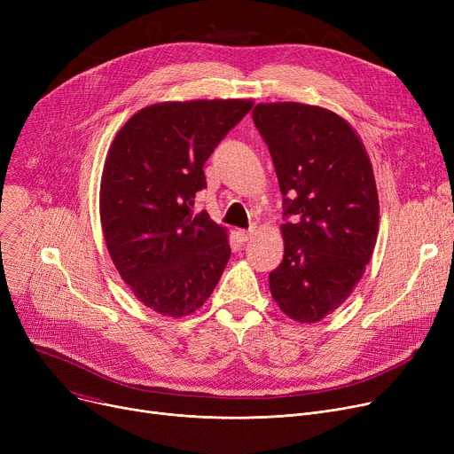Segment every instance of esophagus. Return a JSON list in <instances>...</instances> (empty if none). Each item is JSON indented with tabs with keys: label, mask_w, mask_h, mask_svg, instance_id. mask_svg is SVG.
<instances>
[{
	"label": "esophagus",
	"mask_w": 454,
	"mask_h": 454,
	"mask_svg": "<svg viewBox=\"0 0 454 454\" xmlns=\"http://www.w3.org/2000/svg\"><path fill=\"white\" fill-rule=\"evenodd\" d=\"M252 230H237V239H239L241 243H247L250 237H252Z\"/></svg>",
	"instance_id": "1"
}]
</instances>
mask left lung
Masks as SVG:
<instances>
[{
    "mask_svg": "<svg viewBox=\"0 0 454 454\" xmlns=\"http://www.w3.org/2000/svg\"><path fill=\"white\" fill-rule=\"evenodd\" d=\"M254 125L283 195L285 255L269 276L281 311L322 320L351 294L372 257L379 199L370 158L337 114L301 103L257 105Z\"/></svg>",
    "mask_w": 454,
    "mask_h": 454,
    "instance_id": "8db88e82",
    "label": "left lung"
}]
</instances>
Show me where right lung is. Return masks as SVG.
<instances>
[{"instance_id": "1", "label": "right lung", "mask_w": 454, "mask_h": 454, "mask_svg": "<svg viewBox=\"0 0 454 454\" xmlns=\"http://www.w3.org/2000/svg\"><path fill=\"white\" fill-rule=\"evenodd\" d=\"M252 101L161 103L117 132L101 180V224L115 269L139 301L184 317L209 298L230 259L226 231L206 211L204 163Z\"/></svg>"}]
</instances>
